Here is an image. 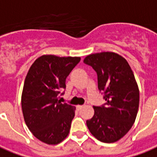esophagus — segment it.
I'll use <instances>...</instances> for the list:
<instances>
[{"instance_id": "34e87169", "label": "esophagus", "mask_w": 157, "mask_h": 157, "mask_svg": "<svg viewBox=\"0 0 157 157\" xmlns=\"http://www.w3.org/2000/svg\"><path fill=\"white\" fill-rule=\"evenodd\" d=\"M83 106H84V105H76V109H77L78 111H80V110H82V108H83Z\"/></svg>"}]
</instances>
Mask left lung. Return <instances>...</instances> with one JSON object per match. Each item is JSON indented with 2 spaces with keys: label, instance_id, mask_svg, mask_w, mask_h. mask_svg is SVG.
Here are the masks:
<instances>
[{
  "label": "left lung",
  "instance_id": "left-lung-1",
  "mask_svg": "<svg viewBox=\"0 0 157 157\" xmlns=\"http://www.w3.org/2000/svg\"><path fill=\"white\" fill-rule=\"evenodd\" d=\"M85 64L92 67L98 89L105 93V103L93 106V117L86 121L89 131L97 140L113 143L132 128L139 108V88L127 61L115 52L90 54Z\"/></svg>",
  "mask_w": 157,
  "mask_h": 157
}]
</instances>
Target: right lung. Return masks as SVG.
I'll list each match as a JSON object with an SVG mask.
<instances>
[{
  "mask_svg": "<svg viewBox=\"0 0 157 157\" xmlns=\"http://www.w3.org/2000/svg\"><path fill=\"white\" fill-rule=\"evenodd\" d=\"M80 61L77 56L43 55L25 76L21 95L24 120L31 133L44 143L56 145L69 134L75 107L62 104L58 98L66 89L67 77Z\"/></svg>",
  "mask_w": 157,
  "mask_h": 157,
  "instance_id": "1",
  "label": "right lung"
}]
</instances>
